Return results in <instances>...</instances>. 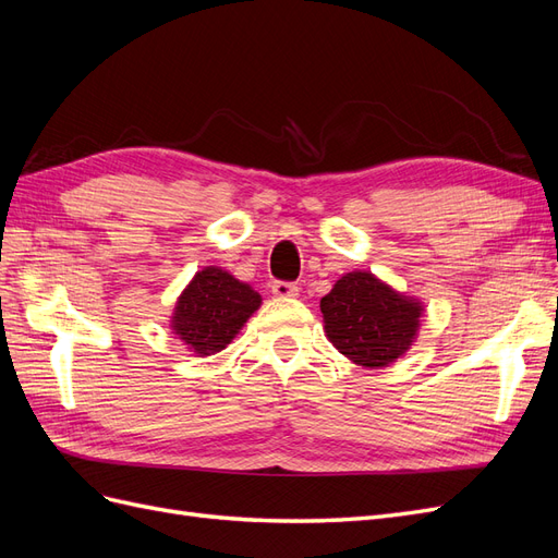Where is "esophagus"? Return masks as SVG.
<instances>
[{"mask_svg": "<svg viewBox=\"0 0 558 558\" xmlns=\"http://www.w3.org/2000/svg\"><path fill=\"white\" fill-rule=\"evenodd\" d=\"M272 293L279 300H291V298H298L300 289H298L295 283H291V281H275L272 283Z\"/></svg>", "mask_w": 558, "mask_h": 558, "instance_id": "1", "label": "esophagus"}]
</instances>
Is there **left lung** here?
I'll return each instance as SVG.
<instances>
[{
	"label": "left lung",
	"instance_id": "obj_1",
	"mask_svg": "<svg viewBox=\"0 0 558 558\" xmlns=\"http://www.w3.org/2000/svg\"><path fill=\"white\" fill-rule=\"evenodd\" d=\"M324 330L332 347L361 367H386L414 344L424 302L391 289L373 272H349L320 298Z\"/></svg>",
	"mask_w": 558,
	"mask_h": 558
}]
</instances>
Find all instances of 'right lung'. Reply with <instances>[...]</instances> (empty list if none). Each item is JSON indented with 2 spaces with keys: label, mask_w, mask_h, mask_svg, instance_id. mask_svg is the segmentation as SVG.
I'll use <instances>...</instances> for the list:
<instances>
[{
  "label": "right lung",
  "mask_w": 558,
  "mask_h": 558,
  "mask_svg": "<svg viewBox=\"0 0 558 558\" xmlns=\"http://www.w3.org/2000/svg\"><path fill=\"white\" fill-rule=\"evenodd\" d=\"M260 302L248 283L209 265L181 291L170 328L195 356H211L238 337Z\"/></svg>",
  "instance_id": "right-lung-1"
}]
</instances>
